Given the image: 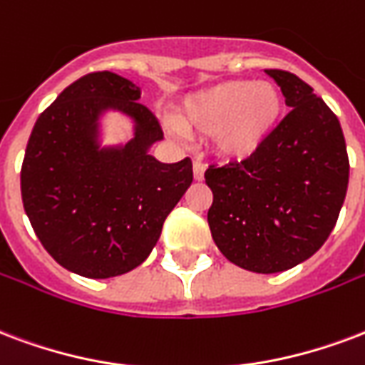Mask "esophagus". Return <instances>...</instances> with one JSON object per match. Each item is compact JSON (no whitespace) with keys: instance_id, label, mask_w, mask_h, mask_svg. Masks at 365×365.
Returning <instances> with one entry per match:
<instances>
[{"instance_id":"34e87169","label":"esophagus","mask_w":365,"mask_h":365,"mask_svg":"<svg viewBox=\"0 0 365 365\" xmlns=\"http://www.w3.org/2000/svg\"><path fill=\"white\" fill-rule=\"evenodd\" d=\"M192 169H194V179H196V180L204 179L205 165H204V163H202V161H194Z\"/></svg>"}]
</instances>
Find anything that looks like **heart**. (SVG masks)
Wrapping results in <instances>:
<instances>
[{
  "label": "heart",
  "mask_w": 365,
  "mask_h": 365,
  "mask_svg": "<svg viewBox=\"0 0 365 365\" xmlns=\"http://www.w3.org/2000/svg\"><path fill=\"white\" fill-rule=\"evenodd\" d=\"M284 98L267 81H225L198 90L180 103L175 127L188 136H210L225 160H246L259 152L279 127Z\"/></svg>",
  "instance_id": "b5f03b06"
}]
</instances>
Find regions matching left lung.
<instances>
[{"label":"left lung","mask_w":365,"mask_h":365,"mask_svg":"<svg viewBox=\"0 0 365 365\" xmlns=\"http://www.w3.org/2000/svg\"><path fill=\"white\" fill-rule=\"evenodd\" d=\"M265 73L292 109L252 158L205 171L207 223L229 262L279 273L314 256L335 229L350 165L341 123L314 88L289 71Z\"/></svg>","instance_id":"8db88e82"}]
</instances>
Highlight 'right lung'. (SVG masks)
<instances>
[{
    "label": "right lung",
    "instance_id": "1",
    "mask_svg": "<svg viewBox=\"0 0 365 365\" xmlns=\"http://www.w3.org/2000/svg\"><path fill=\"white\" fill-rule=\"evenodd\" d=\"M140 88L109 71L75 81L38 117L23 169L24 212L49 256L88 279L127 273L150 256L163 221L192 182V161L161 163L163 138ZM119 110L133 138L101 147L99 119Z\"/></svg>",
    "mask_w": 365,
    "mask_h": 365
}]
</instances>
